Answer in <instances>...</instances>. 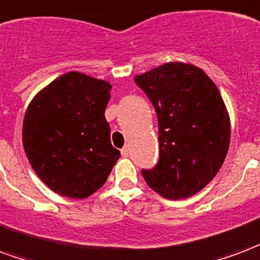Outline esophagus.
<instances>
[{
    "label": "esophagus",
    "mask_w": 260,
    "mask_h": 260,
    "mask_svg": "<svg viewBox=\"0 0 260 260\" xmlns=\"http://www.w3.org/2000/svg\"><path fill=\"white\" fill-rule=\"evenodd\" d=\"M129 153H131V149L128 145L124 146V149L121 150V154L124 155V157H128V155H129Z\"/></svg>",
    "instance_id": "34e87169"
}]
</instances>
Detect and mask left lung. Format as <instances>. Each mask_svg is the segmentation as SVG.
<instances>
[{"instance_id":"1","label":"left lung","mask_w":260,"mask_h":260,"mask_svg":"<svg viewBox=\"0 0 260 260\" xmlns=\"http://www.w3.org/2000/svg\"><path fill=\"white\" fill-rule=\"evenodd\" d=\"M158 117V164L142 171L167 200L189 199L222 167L230 146V115L215 82L191 63L169 61L135 76Z\"/></svg>"}]
</instances>
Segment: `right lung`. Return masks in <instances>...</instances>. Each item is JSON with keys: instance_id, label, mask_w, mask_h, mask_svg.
Returning a JSON list of instances; mask_svg holds the SVG:
<instances>
[{"instance_id": "1", "label": "right lung", "mask_w": 260, "mask_h": 260, "mask_svg": "<svg viewBox=\"0 0 260 260\" xmlns=\"http://www.w3.org/2000/svg\"><path fill=\"white\" fill-rule=\"evenodd\" d=\"M110 91L109 81L69 71L28 103L22 132L24 153L38 178L63 197H89L120 158L105 117Z\"/></svg>"}]
</instances>
